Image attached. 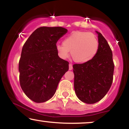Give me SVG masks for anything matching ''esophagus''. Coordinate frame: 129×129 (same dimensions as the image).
I'll list each match as a JSON object with an SVG mask.
<instances>
[{
  "label": "esophagus",
  "mask_w": 129,
  "mask_h": 129,
  "mask_svg": "<svg viewBox=\"0 0 129 129\" xmlns=\"http://www.w3.org/2000/svg\"><path fill=\"white\" fill-rule=\"evenodd\" d=\"M73 69V65L72 63H70L69 64V70H72Z\"/></svg>",
  "instance_id": "esophagus-1"
}]
</instances>
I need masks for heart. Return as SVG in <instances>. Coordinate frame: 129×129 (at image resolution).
<instances>
[{
    "instance_id": "1",
    "label": "heart",
    "mask_w": 129,
    "mask_h": 129,
    "mask_svg": "<svg viewBox=\"0 0 129 129\" xmlns=\"http://www.w3.org/2000/svg\"><path fill=\"white\" fill-rule=\"evenodd\" d=\"M99 42L96 37L93 33L87 31H78L71 34L65 38L62 45H58L56 50L61 58L71 56L75 62L78 63L86 62L92 59L96 54Z\"/></svg>"
}]
</instances>
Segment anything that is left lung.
Wrapping results in <instances>:
<instances>
[{"instance_id":"obj_1","label":"left lung","mask_w":129,"mask_h":129,"mask_svg":"<svg viewBox=\"0 0 129 129\" xmlns=\"http://www.w3.org/2000/svg\"><path fill=\"white\" fill-rule=\"evenodd\" d=\"M98 35V52L92 59L83 63L73 64L74 87L81 101L94 104L105 96L113 79V54L107 41Z\"/></svg>"}]
</instances>
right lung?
I'll return each mask as SVG.
<instances>
[{
    "instance_id": "1",
    "label": "right lung",
    "mask_w": 129,
    "mask_h": 129,
    "mask_svg": "<svg viewBox=\"0 0 129 129\" xmlns=\"http://www.w3.org/2000/svg\"><path fill=\"white\" fill-rule=\"evenodd\" d=\"M67 29L60 26H41L22 47L19 62V82L22 90L35 103L49 100L60 79L69 70V62L60 58L56 43Z\"/></svg>"
}]
</instances>
